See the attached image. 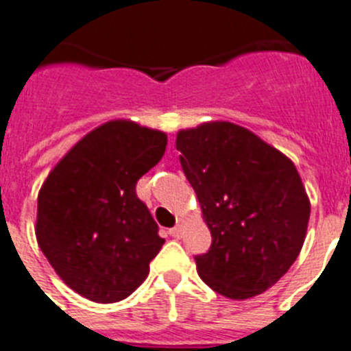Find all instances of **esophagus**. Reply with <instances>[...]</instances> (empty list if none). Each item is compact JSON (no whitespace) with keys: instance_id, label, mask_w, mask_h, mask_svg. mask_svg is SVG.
<instances>
[{"instance_id":"obj_1","label":"esophagus","mask_w":351,"mask_h":351,"mask_svg":"<svg viewBox=\"0 0 351 351\" xmlns=\"http://www.w3.org/2000/svg\"><path fill=\"white\" fill-rule=\"evenodd\" d=\"M170 234L173 236V238H181L182 236V227L181 226H176L173 229H170Z\"/></svg>"}]
</instances>
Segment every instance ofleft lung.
I'll use <instances>...</instances> for the list:
<instances>
[{
    "instance_id": "1",
    "label": "left lung",
    "mask_w": 351,
    "mask_h": 351,
    "mask_svg": "<svg viewBox=\"0 0 351 351\" xmlns=\"http://www.w3.org/2000/svg\"><path fill=\"white\" fill-rule=\"evenodd\" d=\"M176 147L211 230L208 254L195 257L200 278L232 300L266 291L296 261L309 223L295 163L226 121L181 130Z\"/></svg>"
}]
</instances>
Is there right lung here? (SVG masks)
Masks as SVG:
<instances>
[{
	"label": "right lung",
	"instance_id": "obj_1",
	"mask_svg": "<svg viewBox=\"0 0 351 351\" xmlns=\"http://www.w3.org/2000/svg\"><path fill=\"white\" fill-rule=\"evenodd\" d=\"M165 147L163 131L110 121L85 134L42 184L37 243L77 295L121 302L149 275L165 239L134 188Z\"/></svg>",
	"mask_w": 351,
	"mask_h": 351
}]
</instances>
